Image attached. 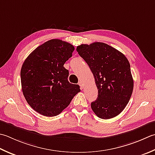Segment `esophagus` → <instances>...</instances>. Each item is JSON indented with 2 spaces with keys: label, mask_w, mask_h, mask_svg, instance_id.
<instances>
[{
  "label": "esophagus",
  "mask_w": 155,
  "mask_h": 155,
  "mask_svg": "<svg viewBox=\"0 0 155 155\" xmlns=\"http://www.w3.org/2000/svg\"><path fill=\"white\" fill-rule=\"evenodd\" d=\"M78 84H79V86L81 87V89H83V83H82L81 81H80L79 83H78Z\"/></svg>",
  "instance_id": "obj_1"
}]
</instances>
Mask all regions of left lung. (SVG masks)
I'll use <instances>...</instances> for the list:
<instances>
[{
  "mask_svg": "<svg viewBox=\"0 0 155 155\" xmlns=\"http://www.w3.org/2000/svg\"><path fill=\"white\" fill-rule=\"evenodd\" d=\"M77 51L91 70L98 89V97L91 103L93 112L105 120L117 116L128 104L134 87L128 59L102 42L81 44Z\"/></svg>",
  "mask_w": 155,
  "mask_h": 155,
  "instance_id": "obj_1",
  "label": "left lung"
}]
</instances>
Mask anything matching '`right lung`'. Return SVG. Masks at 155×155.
<instances>
[{
    "mask_svg": "<svg viewBox=\"0 0 155 155\" xmlns=\"http://www.w3.org/2000/svg\"><path fill=\"white\" fill-rule=\"evenodd\" d=\"M74 50L72 44L53 39L38 46L24 61L21 70L23 93L39 114L58 116L80 92L78 84L69 83L68 71L64 67Z\"/></svg>",
    "mask_w": 155,
    "mask_h": 155,
    "instance_id": "1",
    "label": "right lung"
}]
</instances>
